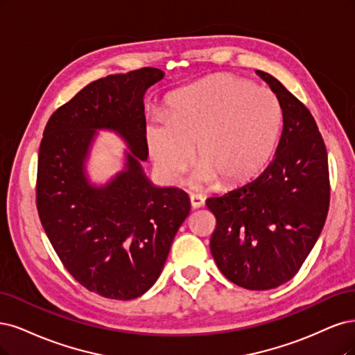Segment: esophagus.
<instances>
[{
	"mask_svg": "<svg viewBox=\"0 0 355 355\" xmlns=\"http://www.w3.org/2000/svg\"><path fill=\"white\" fill-rule=\"evenodd\" d=\"M190 203L193 208H202L205 205V199L200 194H190Z\"/></svg>",
	"mask_w": 355,
	"mask_h": 355,
	"instance_id": "obj_1",
	"label": "esophagus"
}]
</instances>
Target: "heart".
<instances>
[{
  "label": "heart",
  "mask_w": 355,
  "mask_h": 355,
  "mask_svg": "<svg viewBox=\"0 0 355 355\" xmlns=\"http://www.w3.org/2000/svg\"><path fill=\"white\" fill-rule=\"evenodd\" d=\"M282 106L270 89L236 76H216L169 98L168 116L150 119L146 143L157 174L174 184L200 164L193 184L234 186L267 164L282 128Z\"/></svg>",
  "instance_id": "1"
}]
</instances>
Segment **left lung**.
I'll return each instance as SVG.
<instances>
[{"label":"left lung","mask_w":355,"mask_h":355,"mask_svg":"<svg viewBox=\"0 0 355 355\" xmlns=\"http://www.w3.org/2000/svg\"><path fill=\"white\" fill-rule=\"evenodd\" d=\"M276 94L283 131L271 162L255 178L207 199L216 227L211 252L234 284L268 291L300 271L323 230L329 211L326 146L302 103L267 72L257 71Z\"/></svg>","instance_id":"8db88e82"}]
</instances>
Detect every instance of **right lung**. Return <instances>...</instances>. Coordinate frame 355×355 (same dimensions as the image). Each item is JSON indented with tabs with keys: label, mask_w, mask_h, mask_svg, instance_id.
<instances>
[{
	"label": "right lung",
	"mask_w": 355,
	"mask_h": 355,
	"mask_svg": "<svg viewBox=\"0 0 355 355\" xmlns=\"http://www.w3.org/2000/svg\"><path fill=\"white\" fill-rule=\"evenodd\" d=\"M165 73L143 67L88 84L47 122L38 153L40 220L66 270L89 292L139 298L161 276L171 245L190 212L178 187H159L143 162L146 91ZM98 130L128 144L124 166L103 185L86 162Z\"/></svg>",
	"instance_id": "obj_1"
}]
</instances>
